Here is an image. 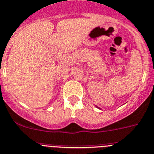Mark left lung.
<instances>
[{
    "instance_id": "obj_1",
    "label": "left lung",
    "mask_w": 154,
    "mask_h": 154,
    "mask_svg": "<svg viewBox=\"0 0 154 154\" xmlns=\"http://www.w3.org/2000/svg\"><path fill=\"white\" fill-rule=\"evenodd\" d=\"M95 107H96V108H97V109H100V108H99V107H97V105H95Z\"/></svg>"
}]
</instances>
